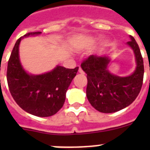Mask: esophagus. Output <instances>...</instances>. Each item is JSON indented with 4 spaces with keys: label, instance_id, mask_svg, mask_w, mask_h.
I'll return each mask as SVG.
<instances>
[{
    "label": "esophagus",
    "instance_id": "34e87169",
    "mask_svg": "<svg viewBox=\"0 0 150 150\" xmlns=\"http://www.w3.org/2000/svg\"><path fill=\"white\" fill-rule=\"evenodd\" d=\"M79 73L81 74H84V71H83V69H82L80 67H79Z\"/></svg>",
    "mask_w": 150,
    "mask_h": 150
}]
</instances>
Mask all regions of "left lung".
Returning <instances> with one entry per match:
<instances>
[{"label":"left lung","instance_id":"1","mask_svg":"<svg viewBox=\"0 0 150 150\" xmlns=\"http://www.w3.org/2000/svg\"><path fill=\"white\" fill-rule=\"evenodd\" d=\"M127 45L134 54L136 68L131 75L119 76L108 70L107 55H91L81 64L87 74L86 96L91 105L104 113L117 112L129 106L140 93L144 79V61L137 42L132 36Z\"/></svg>","mask_w":150,"mask_h":150}]
</instances>
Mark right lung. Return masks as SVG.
<instances>
[{"mask_svg":"<svg viewBox=\"0 0 150 150\" xmlns=\"http://www.w3.org/2000/svg\"><path fill=\"white\" fill-rule=\"evenodd\" d=\"M40 34L28 33L16 41L8 62L6 79L11 95L22 110L34 116L48 117L63 107L66 91L79 67L68 69L57 65L45 74H28L21 64L19 44L24 38Z\"/></svg>","mask_w":150,"mask_h":150,"instance_id":"1","label":"right lung"}]
</instances>
